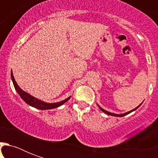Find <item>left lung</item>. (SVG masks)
Wrapping results in <instances>:
<instances>
[{"mask_svg": "<svg viewBox=\"0 0 158 158\" xmlns=\"http://www.w3.org/2000/svg\"><path fill=\"white\" fill-rule=\"evenodd\" d=\"M98 107L100 108V109H101V110H102V111H103L104 113H106V114H107V115H113V116H118V117H122V116H124V115H128V114H130V112H132V111H134V110H136L137 108L139 107V106H141V104H140V105L139 106H137V107H136V108H135V109H133V110H130V111H128V112H126V113H124V114H120V115H118V114H114V113L109 112V111H107V110H104V109H102V108L101 106H99V105H98Z\"/></svg>", "mask_w": 158, "mask_h": 158, "instance_id": "obj_1", "label": "left lung"}]
</instances>
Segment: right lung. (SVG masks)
I'll return each instance as SVG.
<instances>
[{"instance_id": "1", "label": "right lung", "mask_w": 158, "mask_h": 158, "mask_svg": "<svg viewBox=\"0 0 158 158\" xmlns=\"http://www.w3.org/2000/svg\"><path fill=\"white\" fill-rule=\"evenodd\" d=\"M11 79H12V81H13V84L15 86V89L17 91L19 96L21 97V98L23 99V101L25 102L26 103L28 104L31 106H33V107L38 108V109H40V110H49V109H53V108H56L60 106L63 105L64 102H66L70 97L68 98L64 99L63 101L60 102H56V103H48V102H44L41 101V100H38V98H36L34 97L31 96L30 94H27L26 92L23 91L22 89L18 86V84L16 83L15 79L14 78L13 73L11 71Z\"/></svg>"}]
</instances>
